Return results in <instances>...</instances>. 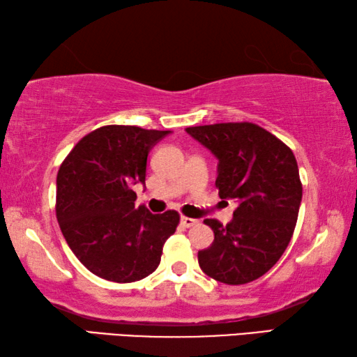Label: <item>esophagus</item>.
I'll use <instances>...</instances> for the list:
<instances>
[{"mask_svg": "<svg viewBox=\"0 0 357 357\" xmlns=\"http://www.w3.org/2000/svg\"><path fill=\"white\" fill-rule=\"evenodd\" d=\"M180 222H182L185 227H192L197 224V220H192V218H188V216H182L180 218Z\"/></svg>", "mask_w": 357, "mask_h": 357, "instance_id": "esophagus-1", "label": "esophagus"}]
</instances>
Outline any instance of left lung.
I'll return each mask as SVG.
<instances>
[{
    "label": "left lung",
    "instance_id": "8db88e82",
    "mask_svg": "<svg viewBox=\"0 0 357 357\" xmlns=\"http://www.w3.org/2000/svg\"><path fill=\"white\" fill-rule=\"evenodd\" d=\"M186 133L218 158L216 188L238 207L226 227L205 220L215 240L199 251V266L215 280L241 285L264 276L289 246L303 185L291 149L251 122L188 127Z\"/></svg>",
    "mask_w": 357,
    "mask_h": 357
}]
</instances>
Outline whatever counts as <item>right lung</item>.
Here are the masks:
<instances>
[{
	"instance_id": "add662e5",
	"label": "right lung",
	"mask_w": 357,
	"mask_h": 357,
	"mask_svg": "<svg viewBox=\"0 0 357 357\" xmlns=\"http://www.w3.org/2000/svg\"><path fill=\"white\" fill-rule=\"evenodd\" d=\"M171 131L105 125L81 137L56 178V218L68 248L96 276L125 284L160 265L180 215L135 207L150 149Z\"/></svg>"
}]
</instances>
